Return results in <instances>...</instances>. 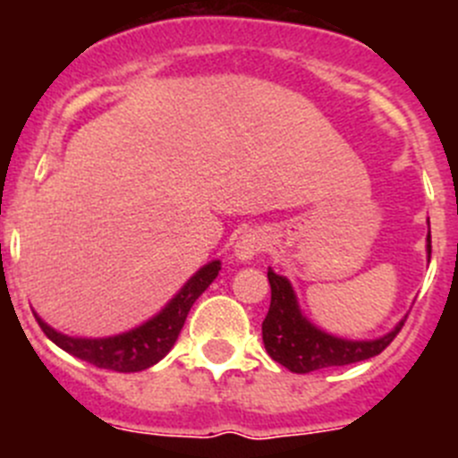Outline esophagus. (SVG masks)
Listing matches in <instances>:
<instances>
[{
    "label": "esophagus",
    "mask_w": 458,
    "mask_h": 458,
    "mask_svg": "<svg viewBox=\"0 0 458 458\" xmlns=\"http://www.w3.org/2000/svg\"><path fill=\"white\" fill-rule=\"evenodd\" d=\"M267 238L260 229H244L240 233V238L235 240L233 253L240 262H249L258 256V253L265 251Z\"/></svg>",
    "instance_id": "esophagus-1"
}]
</instances>
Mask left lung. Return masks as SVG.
Segmentation results:
<instances>
[{"label":"left lung","instance_id":"8db88e82","mask_svg":"<svg viewBox=\"0 0 458 458\" xmlns=\"http://www.w3.org/2000/svg\"><path fill=\"white\" fill-rule=\"evenodd\" d=\"M429 253H432V238L428 231V258ZM267 278L271 284V305L262 320V343H265L267 354L289 372L307 374L372 359L396 338L407 318L405 316L392 332L374 341H347V338L323 332L302 316L292 283L284 276L269 269Z\"/></svg>","mask_w":458,"mask_h":458}]
</instances>
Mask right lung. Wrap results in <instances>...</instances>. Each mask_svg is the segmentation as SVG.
Instances as JSON below:
<instances>
[{
  "instance_id": "right-lung-1",
  "label": "right lung",
  "mask_w": 458,
  "mask_h": 458,
  "mask_svg": "<svg viewBox=\"0 0 458 458\" xmlns=\"http://www.w3.org/2000/svg\"><path fill=\"white\" fill-rule=\"evenodd\" d=\"M218 271L220 260H211L209 265L202 267L200 271H196L187 280V284L171 298L169 305L160 314H156L140 327L117 334V336L73 338L53 329L38 314H35V318H38L42 332L57 347L73 354L75 359L86 360L95 368L113 369V372H142V369L151 368V365H156L157 360L169 354L171 347L178 341L180 332H182L189 310L202 296V292L214 283Z\"/></svg>"
}]
</instances>
